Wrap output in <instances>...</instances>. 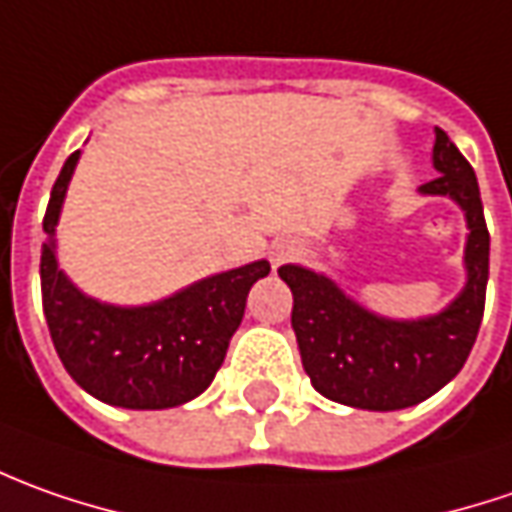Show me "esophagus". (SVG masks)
<instances>
[{
  "instance_id": "1",
  "label": "esophagus",
  "mask_w": 512,
  "mask_h": 512,
  "mask_svg": "<svg viewBox=\"0 0 512 512\" xmlns=\"http://www.w3.org/2000/svg\"><path fill=\"white\" fill-rule=\"evenodd\" d=\"M297 249L291 246V243H280V246H274V252H272V260H274V266H280V263H286L291 255H294Z\"/></svg>"
}]
</instances>
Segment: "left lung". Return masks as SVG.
I'll return each mask as SVG.
<instances>
[{"instance_id": "obj_1", "label": "left lung", "mask_w": 512, "mask_h": 512, "mask_svg": "<svg viewBox=\"0 0 512 512\" xmlns=\"http://www.w3.org/2000/svg\"><path fill=\"white\" fill-rule=\"evenodd\" d=\"M433 167L439 175L422 184L425 195H448L467 215V286L448 309L428 320L394 323L345 297L328 277L300 266H280L294 306L303 368L323 397L368 411H399L436 394L465 365L482 326L490 272V232L476 172L436 127Z\"/></svg>"}]
</instances>
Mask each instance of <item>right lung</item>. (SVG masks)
Wrapping results in <instances>:
<instances>
[{
	"label": "right lung",
	"instance_id": "obj_1",
	"mask_svg": "<svg viewBox=\"0 0 512 512\" xmlns=\"http://www.w3.org/2000/svg\"><path fill=\"white\" fill-rule=\"evenodd\" d=\"M76 161L79 152L64 161L42 223V306L56 354L67 374L107 405L135 411L184 405L215 379L243 320L246 294L272 266L257 260L141 309L84 297L53 255V232Z\"/></svg>",
	"mask_w": 512,
	"mask_h": 512
}]
</instances>
